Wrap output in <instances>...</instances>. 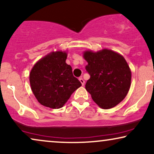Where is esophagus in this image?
<instances>
[{
	"label": "esophagus",
	"mask_w": 154,
	"mask_h": 154,
	"mask_svg": "<svg viewBox=\"0 0 154 154\" xmlns=\"http://www.w3.org/2000/svg\"><path fill=\"white\" fill-rule=\"evenodd\" d=\"M79 81H80V82H81V83L82 85H84V83H85L84 80L82 79V78H79Z\"/></svg>",
	"instance_id": "esophagus-1"
}]
</instances>
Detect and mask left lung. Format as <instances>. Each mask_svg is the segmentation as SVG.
<instances>
[{
    "mask_svg": "<svg viewBox=\"0 0 154 154\" xmlns=\"http://www.w3.org/2000/svg\"><path fill=\"white\" fill-rule=\"evenodd\" d=\"M83 57L91 75L85 89L93 101L103 109L115 107L125 99L131 85V73L122 56L109 49L85 51Z\"/></svg>",
    "mask_w": 154,
    "mask_h": 154,
    "instance_id": "8db88e82",
    "label": "left lung"
}]
</instances>
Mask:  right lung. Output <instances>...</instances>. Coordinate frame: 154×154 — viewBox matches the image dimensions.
Here are the masks:
<instances>
[{
	"label": "right lung",
	"instance_id": "right-lung-1",
	"mask_svg": "<svg viewBox=\"0 0 154 154\" xmlns=\"http://www.w3.org/2000/svg\"><path fill=\"white\" fill-rule=\"evenodd\" d=\"M67 54L51 52L37 61L29 73L33 94L41 105L52 109L62 107L75 90L81 86L66 63Z\"/></svg>",
	"mask_w": 154,
	"mask_h": 154
}]
</instances>
